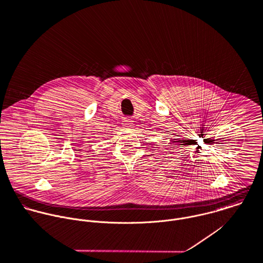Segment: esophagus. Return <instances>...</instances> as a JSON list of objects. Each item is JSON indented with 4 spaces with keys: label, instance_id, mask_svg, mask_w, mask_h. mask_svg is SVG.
Instances as JSON below:
<instances>
[{
    "label": "esophagus",
    "instance_id": "1",
    "mask_svg": "<svg viewBox=\"0 0 263 263\" xmlns=\"http://www.w3.org/2000/svg\"><path fill=\"white\" fill-rule=\"evenodd\" d=\"M123 126H124L125 128H127V129L132 128V127H133V121H131V120H125V121L123 122Z\"/></svg>",
    "mask_w": 263,
    "mask_h": 263
}]
</instances>
